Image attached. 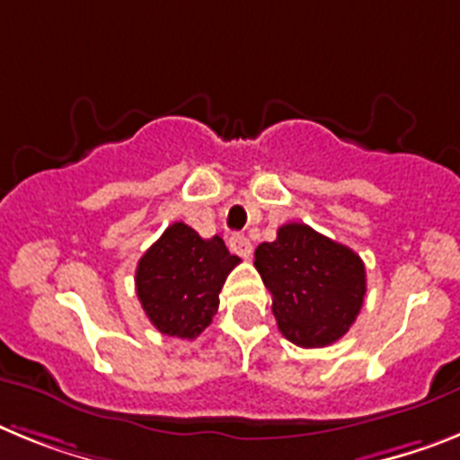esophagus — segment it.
I'll use <instances>...</instances> for the list:
<instances>
[{"label": "esophagus", "instance_id": "1", "mask_svg": "<svg viewBox=\"0 0 460 460\" xmlns=\"http://www.w3.org/2000/svg\"><path fill=\"white\" fill-rule=\"evenodd\" d=\"M229 247H231V252H235L238 257H243V259H250V254H252V243H250V238L243 234L231 235Z\"/></svg>", "mask_w": 460, "mask_h": 460}]
</instances>
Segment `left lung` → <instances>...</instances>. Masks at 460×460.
Returning <instances> with one entry per match:
<instances>
[{
    "mask_svg": "<svg viewBox=\"0 0 460 460\" xmlns=\"http://www.w3.org/2000/svg\"><path fill=\"white\" fill-rule=\"evenodd\" d=\"M254 266L273 298L278 329L298 347H326L357 322L366 296V266L347 245L301 222L278 229L254 250Z\"/></svg>",
    "mask_w": 460,
    "mask_h": 460,
    "instance_id": "left-lung-1",
    "label": "left lung"
}]
</instances>
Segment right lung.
I'll use <instances>...</instances> for the list:
<instances>
[{
	"instance_id": "right-lung-1",
	"label": "right lung",
	"mask_w": 460,
	"mask_h": 460,
	"mask_svg": "<svg viewBox=\"0 0 460 460\" xmlns=\"http://www.w3.org/2000/svg\"><path fill=\"white\" fill-rule=\"evenodd\" d=\"M238 263L219 235L201 238L175 222L136 266V296L159 333L194 341L213 322L219 291Z\"/></svg>"
}]
</instances>
